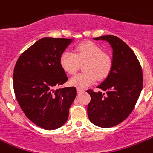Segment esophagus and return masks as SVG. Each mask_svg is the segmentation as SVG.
Instances as JSON below:
<instances>
[{
    "instance_id": "esophagus-1",
    "label": "esophagus",
    "mask_w": 153,
    "mask_h": 153,
    "mask_svg": "<svg viewBox=\"0 0 153 153\" xmlns=\"http://www.w3.org/2000/svg\"><path fill=\"white\" fill-rule=\"evenodd\" d=\"M84 89H82V88H77V92H78V93H82V92H84Z\"/></svg>"
}]
</instances>
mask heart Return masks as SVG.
Segmentation results:
<instances>
[{
    "instance_id": "1",
    "label": "heart",
    "mask_w": 153,
    "mask_h": 153,
    "mask_svg": "<svg viewBox=\"0 0 153 153\" xmlns=\"http://www.w3.org/2000/svg\"><path fill=\"white\" fill-rule=\"evenodd\" d=\"M84 72L78 73L70 79V84L78 88H84L99 80L105 79L112 69V57L104 52L102 47L92 42L77 45L74 53L65 51L60 57L62 69L69 75L78 71L80 63H83Z\"/></svg>"
}]
</instances>
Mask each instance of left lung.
I'll return each mask as SVG.
<instances>
[{
	"instance_id": "1",
	"label": "left lung",
	"mask_w": 153,
	"mask_h": 153,
	"mask_svg": "<svg viewBox=\"0 0 153 153\" xmlns=\"http://www.w3.org/2000/svg\"><path fill=\"white\" fill-rule=\"evenodd\" d=\"M94 39L109 42L113 64L106 79L98 86L102 90H87L91 97L87 114L94 125L111 128L125 120L134 109L143 87V72L134 51L120 38L105 35Z\"/></svg>"
}]
</instances>
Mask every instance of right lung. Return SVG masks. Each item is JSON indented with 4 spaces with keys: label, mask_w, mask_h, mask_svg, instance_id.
Instances as JSON below:
<instances>
[{
    "label": "right lung",
    "mask_w": 153,
    "mask_h": 153,
    "mask_svg": "<svg viewBox=\"0 0 153 153\" xmlns=\"http://www.w3.org/2000/svg\"><path fill=\"white\" fill-rule=\"evenodd\" d=\"M72 39L45 37L24 51L13 72V88L25 116L46 130L67 121L69 110L77 95L75 87L57 89L67 81L60 57Z\"/></svg>",
    "instance_id": "add662e5"
}]
</instances>
